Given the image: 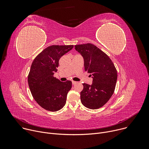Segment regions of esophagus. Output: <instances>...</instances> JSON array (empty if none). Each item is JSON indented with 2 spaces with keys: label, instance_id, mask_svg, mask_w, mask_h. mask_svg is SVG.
<instances>
[{
  "label": "esophagus",
  "instance_id": "34e87169",
  "mask_svg": "<svg viewBox=\"0 0 149 149\" xmlns=\"http://www.w3.org/2000/svg\"><path fill=\"white\" fill-rule=\"evenodd\" d=\"M72 84H73V85H75V84H76L77 83V82L74 81H72Z\"/></svg>",
  "mask_w": 149,
  "mask_h": 149
}]
</instances>
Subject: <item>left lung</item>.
<instances>
[{"instance_id":"obj_1","label":"left lung","mask_w":149,"mask_h":149,"mask_svg":"<svg viewBox=\"0 0 149 149\" xmlns=\"http://www.w3.org/2000/svg\"><path fill=\"white\" fill-rule=\"evenodd\" d=\"M75 49L84 58L85 71L91 74L93 78L91 85L82 84L81 103L88 109H98L107 102L114 92L117 70L109 56L93 44L77 45Z\"/></svg>"}]
</instances>
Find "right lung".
Instances as JSON below:
<instances>
[{
    "label": "right lung",
    "instance_id": "obj_1",
    "mask_svg": "<svg viewBox=\"0 0 149 149\" xmlns=\"http://www.w3.org/2000/svg\"><path fill=\"white\" fill-rule=\"evenodd\" d=\"M73 45H51L42 51L34 59L28 77L31 94L43 109L57 111L65 105L72 82H61L54 77L59 60L71 51Z\"/></svg>",
    "mask_w": 149,
    "mask_h": 149
}]
</instances>
